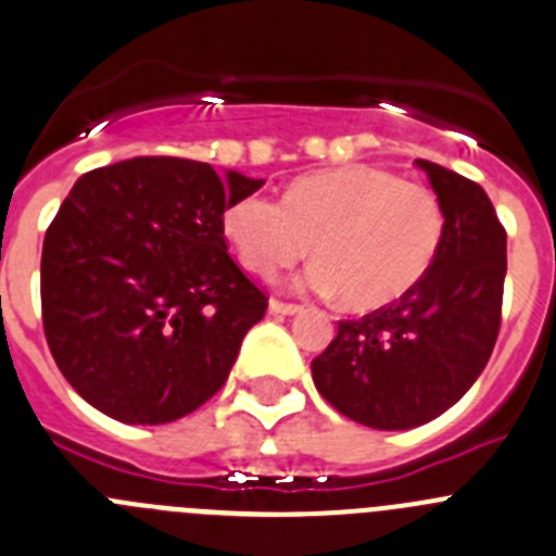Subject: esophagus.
Returning <instances> with one entry per match:
<instances>
[{"label":"esophagus","mask_w":556,"mask_h":556,"mask_svg":"<svg viewBox=\"0 0 556 556\" xmlns=\"http://www.w3.org/2000/svg\"><path fill=\"white\" fill-rule=\"evenodd\" d=\"M268 309H271L274 315H295V313H302V304H288V302H279V299H271L268 302Z\"/></svg>","instance_id":"obj_1"}]
</instances>
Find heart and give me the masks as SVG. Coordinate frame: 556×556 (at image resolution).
<instances>
[{
	"label": "heart",
	"instance_id": "b5f03b06",
	"mask_svg": "<svg viewBox=\"0 0 556 556\" xmlns=\"http://www.w3.org/2000/svg\"><path fill=\"white\" fill-rule=\"evenodd\" d=\"M222 230L247 271L263 279L318 257L304 285L340 293L354 309L406 295L428 274L444 232L433 191L372 167H337L290 180L282 202L232 200Z\"/></svg>",
	"mask_w": 556,
	"mask_h": 556
}]
</instances>
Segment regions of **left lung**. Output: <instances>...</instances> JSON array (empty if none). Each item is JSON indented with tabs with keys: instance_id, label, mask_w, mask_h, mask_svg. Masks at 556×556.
<instances>
[{
	"instance_id": "left-lung-1",
	"label": "left lung",
	"mask_w": 556,
	"mask_h": 556,
	"mask_svg": "<svg viewBox=\"0 0 556 556\" xmlns=\"http://www.w3.org/2000/svg\"><path fill=\"white\" fill-rule=\"evenodd\" d=\"M444 216L428 274L359 320H340L313 359L320 395L354 422L408 430L460 401L489 365L502 324L507 232L475 180L417 159Z\"/></svg>"
}]
</instances>
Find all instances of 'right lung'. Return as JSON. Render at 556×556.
Listing matches in <instances>:
<instances>
[{
	"label": "right lung",
	"instance_id": "right-lung-1",
	"mask_svg": "<svg viewBox=\"0 0 556 556\" xmlns=\"http://www.w3.org/2000/svg\"><path fill=\"white\" fill-rule=\"evenodd\" d=\"M261 186L173 155L76 180L46 230L40 304L51 356L90 406L164 425L219 392L268 307L227 254L222 216Z\"/></svg>",
	"mask_w": 556,
	"mask_h": 556
}]
</instances>
